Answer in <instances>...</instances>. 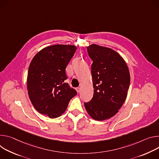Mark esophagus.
Here are the masks:
<instances>
[{"mask_svg": "<svg viewBox=\"0 0 159 159\" xmlns=\"http://www.w3.org/2000/svg\"><path fill=\"white\" fill-rule=\"evenodd\" d=\"M76 90L78 93H80V87H78V88H76Z\"/></svg>", "mask_w": 159, "mask_h": 159, "instance_id": "obj_1", "label": "esophagus"}]
</instances>
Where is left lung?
<instances>
[{"instance_id":"left-lung-1","label":"left lung","mask_w":159,"mask_h":159,"mask_svg":"<svg viewBox=\"0 0 159 159\" xmlns=\"http://www.w3.org/2000/svg\"><path fill=\"white\" fill-rule=\"evenodd\" d=\"M93 61L92 76L93 97L84 103L86 111L96 120L115 116L126 100L130 83L126 62L111 48L92 44L87 47Z\"/></svg>"}]
</instances>
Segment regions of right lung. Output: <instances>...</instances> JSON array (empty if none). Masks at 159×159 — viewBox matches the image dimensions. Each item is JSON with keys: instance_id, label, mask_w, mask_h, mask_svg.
I'll use <instances>...</instances> for the list:
<instances>
[{"instance_id": "add662e5", "label": "right lung", "mask_w": 159, "mask_h": 159, "mask_svg": "<svg viewBox=\"0 0 159 159\" xmlns=\"http://www.w3.org/2000/svg\"><path fill=\"white\" fill-rule=\"evenodd\" d=\"M77 47L54 45L43 48L34 56L27 76L29 98L34 109L50 118H57L66 110L77 92L64 82L66 68Z\"/></svg>"}]
</instances>
